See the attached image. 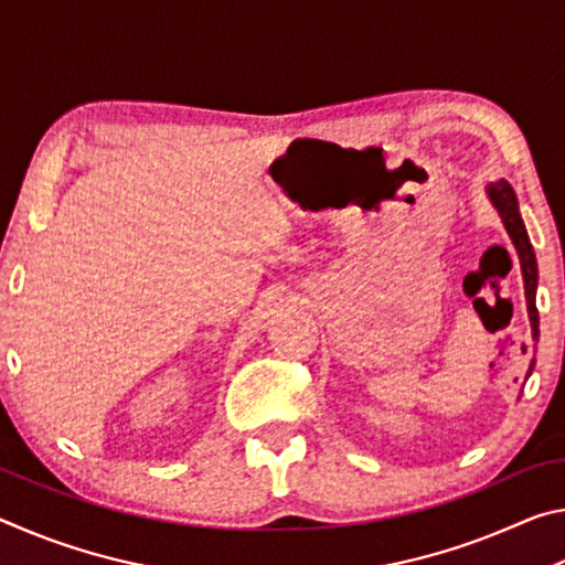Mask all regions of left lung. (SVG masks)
<instances>
[{"label": "left lung", "instance_id": "obj_1", "mask_svg": "<svg viewBox=\"0 0 565 565\" xmlns=\"http://www.w3.org/2000/svg\"><path fill=\"white\" fill-rule=\"evenodd\" d=\"M486 194H489L493 209H495V212H499L501 222L505 226V232H509L511 242L515 246V254H519L521 274H523V289H525V306H529L531 331H533V339L539 341V309H535V286H539V264H535V254H533L531 238H529V232H525L523 218H521V212H519V199H515V191H513V186L505 179H499V181H493V184L486 186ZM533 366H535V361H531L529 374H525V379L531 376Z\"/></svg>", "mask_w": 565, "mask_h": 565}]
</instances>
